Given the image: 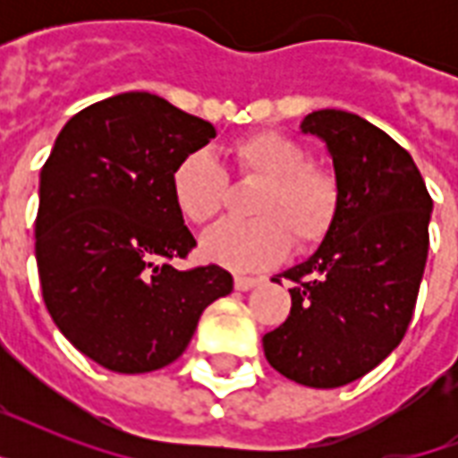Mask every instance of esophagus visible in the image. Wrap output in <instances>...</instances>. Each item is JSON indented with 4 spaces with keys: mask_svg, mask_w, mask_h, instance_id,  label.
Instances as JSON below:
<instances>
[{
    "mask_svg": "<svg viewBox=\"0 0 458 458\" xmlns=\"http://www.w3.org/2000/svg\"><path fill=\"white\" fill-rule=\"evenodd\" d=\"M259 283L261 280L251 278V276H235V290H240V293H247L251 287H257Z\"/></svg>",
    "mask_w": 458,
    "mask_h": 458,
    "instance_id": "obj_1",
    "label": "esophagus"
}]
</instances>
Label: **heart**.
<instances>
[{
  "instance_id": "b5f03b06",
  "label": "heart",
  "mask_w": 458,
  "mask_h": 458,
  "mask_svg": "<svg viewBox=\"0 0 458 458\" xmlns=\"http://www.w3.org/2000/svg\"><path fill=\"white\" fill-rule=\"evenodd\" d=\"M240 182L259 185L250 214L254 221H225L201 237V257L235 271L276 264L290 250L318 247L340 208V185L330 171L309 164V152L276 131L250 132L228 147ZM178 214L194 225L214 221L228 201V178L207 152L187 154L171 173Z\"/></svg>"
}]
</instances>
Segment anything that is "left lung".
I'll return each instance as SVG.
<instances>
[{"mask_svg":"<svg viewBox=\"0 0 458 458\" xmlns=\"http://www.w3.org/2000/svg\"><path fill=\"white\" fill-rule=\"evenodd\" d=\"M301 132L326 142L340 208L318 250L283 273L294 283L293 309L264 335V354L294 383L327 390L366 376L404 337L426 271L433 199L411 154L366 118L320 109Z\"/></svg>","mask_w":458,"mask_h":458,"instance_id":"1","label":"left lung"}]
</instances>
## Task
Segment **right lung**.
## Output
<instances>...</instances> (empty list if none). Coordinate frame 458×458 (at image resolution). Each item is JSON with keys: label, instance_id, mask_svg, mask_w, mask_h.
I'll return each mask as SVG.
<instances>
[{"label": "right lung", "instance_id": "add662e5", "mask_svg": "<svg viewBox=\"0 0 458 458\" xmlns=\"http://www.w3.org/2000/svg\"><path fill=\"white\" fill-rule=\"evenodd\" d=\"M211 138L204 118L123 92L75 114L42 165V297L64 337L104 369H164L185 352L201 311L233 293L221 266H171L197 247L173 204L171 173Z\"/></svg>", "mask_w": 458, "mask_h": 458}]
</instances>
